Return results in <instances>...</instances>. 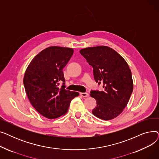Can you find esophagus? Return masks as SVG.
<instances>
[{"label": "esophagus", "instance_id": "obj_1", "mask_svg": "<svg viewBox=\"0 0 159 159\" xmlns=\"http://www.w3.org/2000/svg\"><path fill=\"white\" fill-rule=\"evenodd\" d=\"M80 95L83 97H89V94L88 93H80Z\"/></svg>", "mask_w": 159, "mask_h": 159}]
</instances>
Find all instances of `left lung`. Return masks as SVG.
Listing matches in <instances>:
<instances>
[{
    "label": "left lung",
    "instance_id": "1",
    "mask_svg": "<svg viewBox=\"0 0 159 159\" xmlns=\"http://www.w3.org/2000/svg\"><path fill=\"white\" fill-rule=\"evenodd\" d=\"M80 53L93 67L95 81L103 84V91H91L90 96L97 101L92 113L102 120L113 119L123 111L133 91L128 64L122 56L107 46L86 48L80 49Z\"/></svg>",
    "mask_w": 159,
    "mask_h": 159
}]
</instances>
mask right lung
I'll return each mask as SVG.
<instances>
[{
	"mask_svg": "<svg viewBox=\"0 0 159 159\" xmlns=\"http://www.w3.org/2000/svg\"><path fill=\"white\" fill-rule=\"evenodd\" d=\"M73 52L70 48L48 47L33 58L25 72L24 86L30 103L49 119L65 115L71 100L79 95L64 86L62 69ZM60 81L63 82L61 88L58 86Z\"/></svg>",
	"mask_w": 159,
	"mask_h": 159,
	"instance_id": "right-lung-1",
	"label": "right lung"
}]
</instances>
